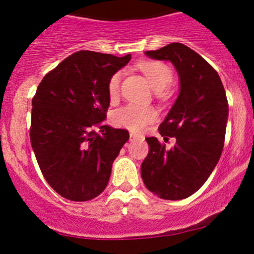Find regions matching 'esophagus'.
<instances>
[{
  "mask_svg": "<svg viewBox=\"0 0 254 254\" xmlns=\"http://www.w3.org/2000/svg\"><path fill=\"white\" fill-rule=\"evenodd\" d=\"M143 138V136L137 135L135 132H130V141H135V139H141Z\"/></svg>",
  "mask_w": 254,
  "mask_h": 254,
  "instance_id": "1",
  "label": "esophagus"
}]
</instances>
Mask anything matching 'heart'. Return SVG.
Masks as SVG:
<instances>
[{"label": "heart", "instance_id": "obj_1", "mask_svg": "<svg viewBox=\"0 0 254 254\" xmlns=\"http://www.w3.org/2000/svg\"><path fill=\"white\" fill-rule=\"evenodd\" d=\"M139 70L147 77L148 82L155 92H164L173 82V72L167 64L156 61H144L138 64ZM123 71H117L111 76L107 90L111 98H115L119 92ZM157 117L156 111L150 106L138 104H127L121 109L116 110L112 115L113 124L124 127L132 132H139L153 123Z\"/></svg>", "mask_w": 254, "mask_h": 254}]
</instances>
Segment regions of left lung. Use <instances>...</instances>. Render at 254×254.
<instances>
[{"label": "left lung", "instance_id": "1", "mask_svg": "<svg viewBox=\"0 0 254 254\" xmlns=\"http://www.w3.org/2000/svg\"><path fill=\"white\" fill-rule=\"evenodd\" d=\"M153 60L170 61L179 75V95L159 132L176 145L166 149L147 137L149 153L141 166L145 188L162 199L178 200L199 190L216 167L224 144L228 101L217 71L182 43L145 51Z\"/></svg>", "mask_w": 254, "mask_h": 254}]
</instances>
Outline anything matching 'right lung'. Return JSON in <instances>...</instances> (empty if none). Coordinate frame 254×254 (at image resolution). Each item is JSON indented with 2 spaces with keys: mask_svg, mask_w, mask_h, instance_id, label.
I'll return each mask as SVG.
<instances>
[{
  "mask_svg": "<svg viewBox=\"0 0 254 254\" xmlns=\"http://www.w3.org/2000/svg\"><path fill=\"white\" fill-rule=\"evenodd\" d=\"M130 60L131 55L77 51L44 76L32 99V148L46 182L66 199L99 196L129 139L127 130L104 121L110 78Z\"/></svg>",
  "mask_w": 254,
  "mask_h": 254,
  "instance_id": "obj_1",
  "label": "right lung"
}]
</instances>
